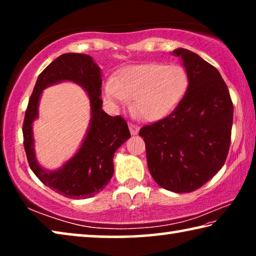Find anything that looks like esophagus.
I'll return each mask as SVG.
<instances>
[{"label": "esophagus", "instance_id": "1", "mask_svg": "<svg viewBox=\"0 0 256 256\" xmlns=\"http://www.w3.org/2000/svg\"><path fill=\"white\" fill-rule=\"evenodd\" d=\"M128 128H130V132H131V134L132 136H136V134H138V128L136 124H134V123H128Z\"/></svg>", "mask_w": 256, "mask_h": 256}]
</instances>
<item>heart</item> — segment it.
Returning a JSON list of instances; mask_svg holds the SVG:
<instances>
[{
	"label": "heart",
	"mask_w": 256,
	"mask_h": 256,
	"mask_svg": "<svg viewBox=\"0 0 256 256\" xmlns=\"http://www.w3.org/2000/svg\"><path fill=\"white\" fill-rule=\"evenodd\" d=\"M190 78L180 64L146 63L125 68L118 79L105 84V96L112 106L134 99V110L148 120L166 118L175 110L188 89Z\"/></svg>",
	"instance_id": "heart-1"
}]
</instances>
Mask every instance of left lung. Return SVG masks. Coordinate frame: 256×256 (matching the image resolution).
<instances>
[{
	"instance_id": "1",
	"label": "left lung",
	"mask_w": 256,
	"mask_h": 256,
	"mask_svg": "<svg viewBox=\"0 0 256 256\" xmlns=\"http://www.w3.org/2000/svg\"><path fill=\"white\" fill-rule=\"evenodd\" d=\"M188 73L184 98L170 115L142 126L151 176L162 188L188 193L224 166L232 138L234 106L219 71L193 52L178 48Z\"/></svg>"
}]
</instances>
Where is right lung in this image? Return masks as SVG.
I'll return each instance as SVG.
<instances>
[{"label":"right lung","mask_w":256,"mask_h":256,"mask_svg":"<svg viewBox=\"0 0 256 256\" xmlns=\"http://www.w3.org/2000/svg\"><path fill=\"white\" fill-rule=\"evenodd\" d=\"M68 80L87 92L92 105V123L84 144L75 157L60 170L48 172L38 164L33 151L31 124L38 114L42 88ZM102 72L89 55L66 53L55 58L40 76L29 98L22 125L24 146L28 164L42 184L70 198H92L110 183L114 174L115 151L131 136L122 116H110L102 110Z\"/></svg>","instance_id":"add662e5"}]
</instances>
